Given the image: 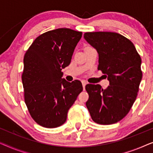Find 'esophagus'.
Masks as SVG:
<instances>
[{"label": "esophagus", "mask_w": 153, "mask_h": 153, "mask_svg": "<svg viewBox=\"0 0 153 153\" xmlns=\"http://www.w3.org/2000/svg\"><path fill=\"white\" fill-rule=\"evenodd\" d=\"M87 82H86L85 80H82V87H83V89L85 90V86H86V85H87Z\"/></svg>", "instance_id": "34e87169"}]
</instances>
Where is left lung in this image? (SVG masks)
I'll return each instance as SVG.
<instances>
[{"label":"left lung","instance_id":"obj_1","mask_svg":"<svg viewBox=\"0 0 153 153\" xmlns=\"http://www.w3.org/2000/svg\"><path fill=\"white\" fill-rule=\"evenodd\" d=\"M84 37L98 53V67L109 86L88 84L86 105L92 120L100 125L120 121L130 111L142 79L141 59L130 40L111 32L85 33Z\"/></svg>","mask_w":153,"mask_h":153}]
</instances>
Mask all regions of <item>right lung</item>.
<instances>
[{
    "label": "right lung",
    "mask_w": 153,
    "mask_h": 153,
    "mask_svg": "<svg viewBox=\"0 0 153 153\" xmlns=\"http://www.w3.org/2000/svg\"><path fill=\"white\" fill-rule=\"evenodd\" d=\"M82 32L69 28L48 31L35 39L25 53L22 74L25 102L33 120L54 128L66 122L67 113L82 91L80 81L62 78Z\"/></svg>",
    "instance_id": "right-lung-1"
}]
</instances>
